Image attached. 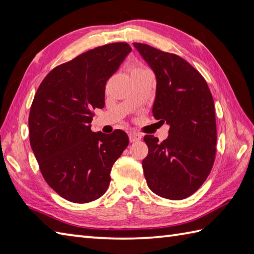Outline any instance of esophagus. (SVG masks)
<instances>
[{
  "label": "esophagus",
  "instance_id": "34e87169",
  "mask_svg": "<svg viewBox=\"0 0 254 254\" xmlns=\"http://www.w3.org/2000/svg\"><path fill=\"white\" fill-rule=\"evenodd\" d=\"M140 139H141L140 134H138L136 132H129V140H130V142L138 141V140H140Z\"/></svg>",
  "mask_w": 254,
  "mask_h": 254
}]
</instances>
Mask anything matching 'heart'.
I'll return each instance as SVG.
<instances>
[{
  "mask_svg": "<svg viewBox=\"0 0 254 254\" xmlns=\"http://www.w3.org/2000/svg\"><path fill=\"white\" fill-rule=\"evenodd\" d=\"M136 70H140V69H136Z\"/></svg>",
  "mask_w": 254,
  "mask_h": 254,
  "instance_id": "heart-1",
  "label": "heart"
}]
</instances>
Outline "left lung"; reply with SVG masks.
<instances>
[{"instance_id":"1","label":"left lung","mask_w":254,"mask_h":254,"mask_svg":"<svg viewBox=\"0 0 254 254\" xmlns=\"http://www.w3.org/2000/svg\"><path fill=\"white\" fill-rule=\"evenodd\" d=\"M133 46L156 74L153 117L170 126L162 142L151 134L143 138L149 149L142 160L144 178L154 194L183 199L200 188L215 161L213 96L204 77L183 58L146 44Z\"/></svg>"}]
</instances>
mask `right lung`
<instances>
[{
  "mask_svg": "<svg viewBox=\"0 0 254 254\" xmlns=\"http://www.w3.org/2000/svg\"><path fill=\"white\" fill-rule=\"evenodd\" d=\"M126 43L91 49L51 70L30 107V147L46 182L61 197L84 204L100 198L113 164L129 143L125 131L91 130L93 110L105 105L107 80L130 53Z\"/></svg>",
  "mask_w": 254,
  "mask_h": 254,
  "instance_id": "1",
  "label": "right lung"
}]
</instances>
